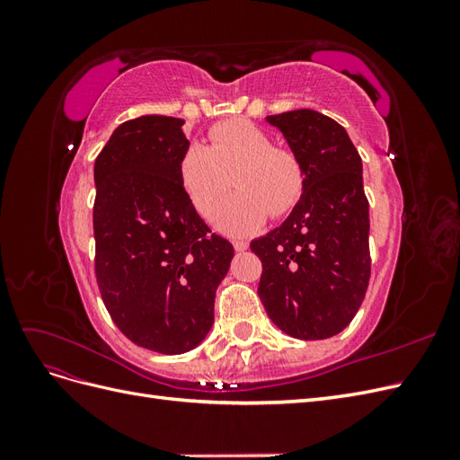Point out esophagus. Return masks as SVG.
<instances>
[{
    "mask_svg": "<svg viewBox=\"0 0 460 460\" xmlns=\"http://www.w3.org/2000/svg\"><path fill=\"white\" fill-rule=\"evenodd\" d=\"M232 245H234L235 252H245V249L249 247V243H247V242H243V240H234V242H232Z\"/></svg>",
    "mask_w": 460,
    "mask_h": 460,
    "instance_id": "obj_1",
    "label": "esophagus"
}]
</instances>
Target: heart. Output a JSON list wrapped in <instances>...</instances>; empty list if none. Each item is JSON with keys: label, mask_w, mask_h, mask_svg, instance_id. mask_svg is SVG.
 Segmentation results:
<instances>
[{"label": "heart", "mask_w": 460, "mask_h": 460, "mask_svg": "<svg viewBox=\"0 0 460 460\" xmlns=\"http://www.w3.org/2000/svg\"><path fill=\"white\" fill-rule=\"evenodd\" d=\"M208 146L191 144L178 161V176L193 208L211 218L228 190V174L238 190L222 203L217 225L228 234H245L267 217L280 218L305 190L299 157L247 119L222 120L208 130Z\"/></svg>", "instance_id": "1"}]
</instances>
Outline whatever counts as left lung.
I'll use <instances>...</instances> for the list:
<instances>
[{"instance_id": "obj_1", "label": "left lung", "mask_w": 460, "mask_h": 460, "mask_svg": "<svg viewBox=\"0 0 460 460\" xmlns=\"http://www.w3.org/2000/svg\"><path fill=\"white\" fill-rule=\"evenodd\" d=\"M267 120L299 157L305 190L282 225L249 245L262 262L257 291L288 336L326 340L351 323L370 280L363 163L341 124L318 111Z\"/></svg>"}]
</instances>
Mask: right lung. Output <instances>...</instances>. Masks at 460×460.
<instances>
[{
    "mask_svg": "<svg viewBox=\"0 0 460 460\" xmlns=\"http://www.w3.org/2000/svg\"><path fill=\"white\" fill-rule=\"evenodd\" d=\"M182 119L122 122L93 164L95 278L117 328L163 355L186 353L213 326L234 247L188 199L178 161Z\"/></svg>",
    "mask_w": 460,
    "mask_h": 460,
    "instance_id": "right-lung-1",
    "label": "right lung"
}]
</instances>
